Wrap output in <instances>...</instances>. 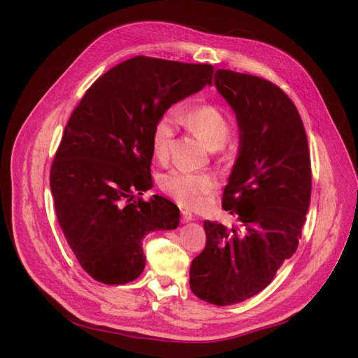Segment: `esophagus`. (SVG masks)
<instances>
[{
    "label": "esophagus",
    "instance_id": "esophagus-1",
    "mask_svg": "<svg viewBox=\"0 0 358 358\" xmlns=\"http://www.w3.org/2000/svg\"><path fill=\"white\" fill-rule=\"evenodd\" d=\"M194 219V216L192 215V212H189V210H181V220L182 222H190V220H193Z\"/></svg>",
    "mask_w": 358,
    "mask_h": 358
}]
</instances>
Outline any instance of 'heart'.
Wrapping results in <instances>:
<instances>
[{"label": "heart", "mask_w": 358, "mask_h": 358, "mask_svg": "<svg viewBox=\"0 0 358 358\" xmlns=\"http://www.w3.org/2000/svg\"><path fill=\"white\" fill-rule=\"evenodd\" d=\"M180 119L215 152H220L227 146L232 129L227 115L217 106L200 104L189 111L181 110L180 113L176 108H169L157 119L150 134V146L159 161H166L171 152ZM159 187L184 208H200L204 197L217 189V182L209 174H193L173 169L159 178Z\"/></svg>", "instance_id": "1"}]
</instances>
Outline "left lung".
Returning <instances> with one entry per match:
<instances>
[{"instance_id":"1","label":"left lung","mask_w":358,"mask_h":358,"mask_svg":"<svg viewBox=\"0 0 358 358\" xmlns=\"http://www.w3.org/2000/svg\"><path fill=\"white\" fill-rule=\"evenodd\" d=\"M217 91L235 110L239 157L222 208L236 227L204 222L206 247L193 259L190 289L228 306L266 289L302 236L312 192L306 131L287 94L268 80L219 69Z\"/></svg>"}]
</instances>
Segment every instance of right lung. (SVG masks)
I'll list each match as a JSON object with an SVG mask.
<instances>
[{
  "mask_svg": "<svg viewBox=\"0 0 358 358\" xmlns=\"http://www.w3.org/2000/svg\"><path fill=\"white\" fill-rule=\"evenodd\" d=\"M213 66L135 56L85 91L50 166L55 212L73 255L94 280L126 285L145 268L143 238L176 229L178 208L152 189L150 134L177 101L212 84Z\"/></svg>",
  "mask_w": 358,
  "mask_h": 358,
  "instance_id": "1",
  "label": "right lung"
}]
</instances>
